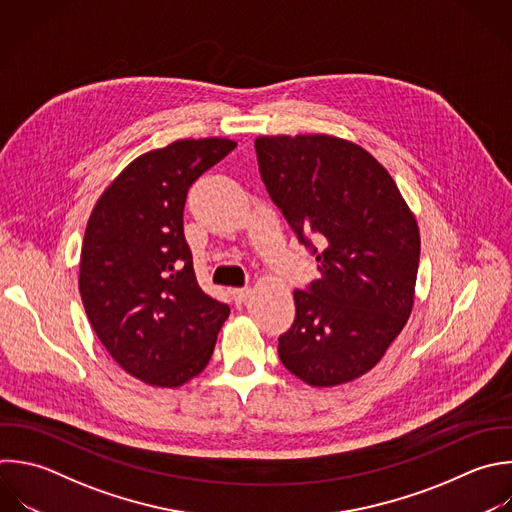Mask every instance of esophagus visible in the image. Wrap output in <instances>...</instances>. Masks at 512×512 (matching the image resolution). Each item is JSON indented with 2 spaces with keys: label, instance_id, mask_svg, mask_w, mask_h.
Wrapping results in <instances>:
<instances>
[{
  "label": "esophagus",
  "instance_id": "obj_1",
  "mask_svg": "<svg viewBox=\"0 0 512 512\" xmlns=\"http://www.w3.org/2000/svg\"><path fill=\"white\" fill-rule=\"evenodd\" d=\"M250 292H252L250 288H234V290H232V298H234L236 304H244V302L248 300Z\"/></svg>",
  "mask_w": 512,
  "mask_h": 512
}]
</instances>
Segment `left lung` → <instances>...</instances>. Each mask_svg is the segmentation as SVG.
Here are the masks:
<instances>
[{
    "instance_id": "1",
    "label": "left lung",
    "mask_w": 512,
    "mask_h": 512,
    "mask_svg": "<svg viewBox=\"0 0 512 512\" xmlns=\"http://www.w3.org/2000/svg\"><path fill=\"white\" fill-rule=\"evenodd\" d=\"M254 148L270 198L320 270L308 290H294L296 318L278 338L280 360L310 386L356 380L380 362L412 312L416 218L388 170L354 142L260 136Z\"/></svg>"
}]
</instances>
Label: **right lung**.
<instances>
[{
  "instance_id": "add662e5",
  "label": "right lung",
  "mask_w": 512,
  "mask_h": 512,
  "mask_svg": "<svg viewBox=\"0 0 512 512\" xmlns=\"http://www.w3.org/2000/svg\"><path fill=\"white\" fill-rule=\"evenodd\" d=\"M234 148V140L202 138L146 152L90 214L80 256L88 320L110 356L150 386L198 376L230 314L198 286L184 204L188 188Z\"/></svg>"
}]
</instances>
